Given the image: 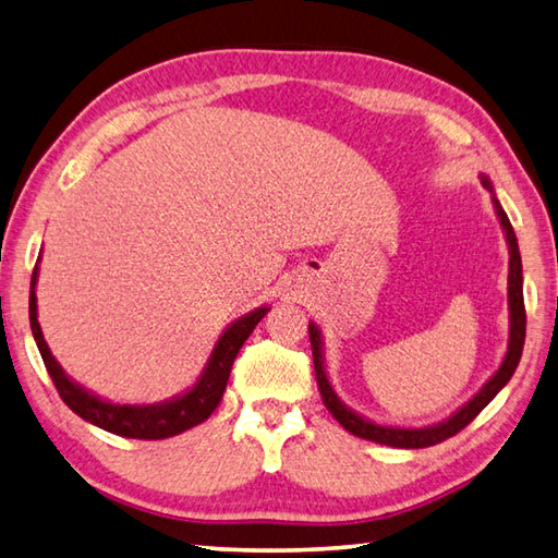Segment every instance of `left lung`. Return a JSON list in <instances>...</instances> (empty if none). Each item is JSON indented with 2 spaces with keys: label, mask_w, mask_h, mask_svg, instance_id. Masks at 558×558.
Segmentation results:
<instances>
[{
  "label": "left lung",
  "mask_w": 558,
  "mask_h": 558,
  "mask_svg": "<svg viewBox=\"0 0 558 558\" xmlns=\"http://www.w3.org/2000/svg\"><path fill=\"white\" fill-rule=\"evenodd\" d=\"M482 186L492 194V204L496 210V218L501 222V230L508 244V348L504 354V362L499 369L494 372V376L484 384L475 396H472L465 405L458 408L450 417L444 422H436L429 426H388V424H378L372 422L364 414L354 412L348 408L345 402L338 398L328 381V372H326V354H324V338L322 330L314 322H310V340H312V354H314V372H316V384L318 390H322V398L326 402L328 412L345 426V429L354 436L366 438V441H376L381 446H393V448H426V446H436L446 441V438L456 436L460 429L477 417V414L489 405V402L496 398V393L511 381V376L515 372V366L520 362V354H523L525 345V302H523V260H520V248L518 240L513 232V225L508 220L506 210L501 208L499 198H496L494 184L487 174H482Z\"/></svg>",
  "instance_id": "left-lung-1"
}]
</instances>
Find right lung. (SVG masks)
<instances>
[{
	"label": "right lung",
	"instance_id": "right-lung-1",
	"mask_svg": "<svg viewBox=\"0 0 558 558\" xmlns=\"http://www.w3.org/2000/svg\"><path fill=\"white\" fill-rule=\"evenodd\" d=\"M35 286H38V266L33 268L31 278V330L35 345H38L43 354L47 374H50L52 384L57 386V393L62 396V400L81 420L96 424L110 434L124 438H144V441H158V438L177 436L210 417L213 410H216L218 402L222 400L225 388H228V378L236 352L244 345V340L252 336V330L258 326L260 318L270 312V306H258V310L240 316L236 322L225 328L216 342V348L210 352L204 372L198 374L194 386L186 388L184 393L162 402H153V405H126V402L122 405V402H110L96 393H90V390L76 384L74 378L66 376V372L59 366L54 354L47 348L43 328L38 324V298H35Z\"/></svg>",
	"mask_w": 558,
	"mask_h": 558
}]
</instances>
